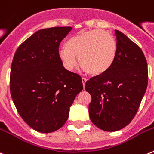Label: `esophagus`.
<instances>
[{
    "label": "esophagus",
    "mask_w": 154,
    "mask_h": 154,
    "mask_svg": "<svg viewBox=\"0 0 154 154\" xmlns=\"http://www.w3.org/2000/svg\"><path fill=\"white\" fill-rule=\"evenodd\" d=\"M87 78H85V77H82V84H83V85L85 86V82H87Z\"/></svg>",
    "instance_id": "34e87169"
}]
</instances>
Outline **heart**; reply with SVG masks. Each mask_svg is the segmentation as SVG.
Listing matches in <instances>:
<instances>
[{
	"mask_svg": "<svg viewBox=\"0 0 154 154\" xmlns=\"http://www.w3.org/2000/svg\"><path fill=\"white\" fill-rule=\"evenodd\" d=\"M117 51L116 38L105 30H90L80 32L66 42L58 51L65 69L71 71L77 63L85 72L98 76L105 73L115 62Z\"/></svg>",
	"mask_w": 154,
	"mask_h": 154,
	"instance_id": "b5f03b06",
	"label": "heart"
}]
</instances>
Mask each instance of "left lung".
<instances>
[{
  "label": "left lung",
  "instance_id": "8db88e82",
  "mask_svg": "<svg viewBox=\"0 0 154 154\" xmlns=\"http://www.w3.org/2000/svg\"><path fill=\"white\" fill-rule=\"evenodd\" d=\"M116 60L105 73L85 82L91 95L89 114L98 128L116 132L136 116L147 89V61L140 47L119 30Z\"/></svg>",
  "mask_w": 154,
  "mask_h": 154
}]
</instances>
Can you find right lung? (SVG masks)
<instances>
[{
    "label": "right lung",
    "mask_w": 154,
    "mask_h": 154,
    "mask_svg": "<svg viewBox=\"0 0 154 154\" xmlns=\"http://www.w3.org/2000/svg\"><path fill=\"white\" fill-rule=\"evenodd\" d=\"M72 27L36 31L18 47L10 71V94L22 119L35 131L55 132L69 116L83 89L82 77L64 69L58 56L60 43Z\"/></svg>",
    "instance_id": "obj_1"
}]
</instances>
